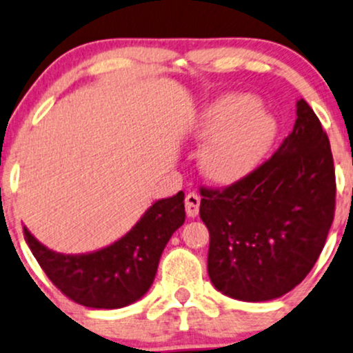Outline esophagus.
<instances>
[{"label": "esophagus", "instance_id": "esophagus-1", "mask_svg": "<svg viewBox=\"0 0 353 353\" xmlns=\"http://www.w3.org/2000/svg\"><path fill=\"white\" fill-rule=\"evenodd\" d=\"M200 208V197L195 192H190V194L185 195V213L189 218H195L199 215Z\"/></svg>", "mask_w": 353, "mask_h": 353}]
</instances>
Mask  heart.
<instances>
[{
    "label": "heart",
    "instance_id": "obj_1",
    "mask_svg": "<svg viewBox=\"0 0 353 353\" xmlns=\"http://www.w3.org/2000/svg\"><path fill=\"white\" fill-rule=\"evenodd\" d=\"M276 133L272 115L244 94L213 101L199 120L197 135L207 141L200 166L208 179L230 184L251 172L270 148Z\"/></svg>",
    "mask_w": 353,
    "mask_h": 353
}]
</instances>
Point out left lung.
Masks as SVG:
<instances>
[{
  "label": "left lung",
  "mask_w": 353,
  "mask_h": 353,
  "mask_svg": "<svg viewBox=\"0 0 353 353\" xmlns=\"http://www.w3.org/2000/svg\"><path fill=\"white\" fill-rule=\"evenodd\" d=\"M200 218L210 231L208 275L239 301L283 296L310 274L336 208L329 138L307 102L270 159L221 190L200 189Z\"/></svg>",
  "instance_id": "obj_1"
}]
</instances>
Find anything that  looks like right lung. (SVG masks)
Segmentation results:
<instances>
[{
  "label": "right lung",
  "instance_id": "1",
  "mask_svg": "<svg viewBox=\"0 0 353 353\" xmlns=\"http://www.w3.org/2000/svg\"><path fill=\"white\" fill-rule=\"evenodd\" d=\"M185 221L184 192L154 202L137 225L110 246L86 254H61L43 246L24 226V238L52 283L78 305L117 310L153 285L168 241Z\"/></svg>",
  "mask_w": 353,
  "mask_h": 353
}]
</instances>
